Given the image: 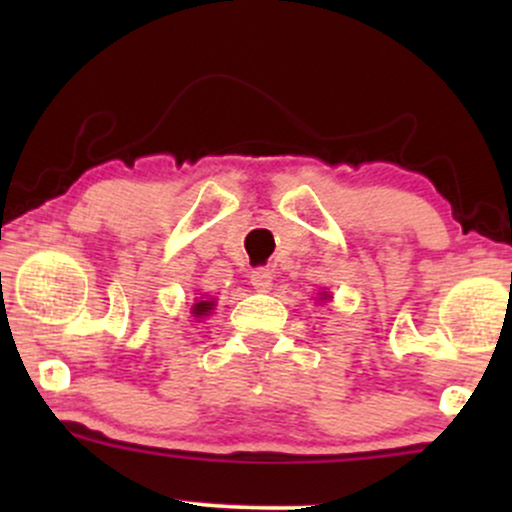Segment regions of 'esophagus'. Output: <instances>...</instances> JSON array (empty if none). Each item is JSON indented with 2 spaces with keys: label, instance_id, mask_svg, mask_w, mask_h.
Returning a JSON list of instances; mask_svg holds the SVG:
<instances>
[{
  "label": "esophagus",
  "instance_id": "1",
  "mask_svg": "<svg viewBox=\"0 0 512 512\" xmlns=\"http://www.w3.org/2000/svg\"><path fill=\"white\" fill-rule=\"evenodd\" d=\"M250 284H252V289H257V291H269V289H272V272H269V269H264V267L252 269Z\"/></svg>",
  "mask_w": 512,
  "mask_h": 512
}]
</instances>
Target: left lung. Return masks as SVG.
<instances>
[{
    "mask_svg": "<svg viewBox=\"0 0 512 512\" xmlns=\"http://www.w3.org/2000/svg\"><path fill=\"white\" fill-rule=\"evenodd\" d=\"M322 296H325V298H330V296H327V293H322ZM325 298H322V301H325Z\"/></svg>",
    "mask_w": 512,
    "mask_h": 512,
    "instance_id": "8db88e82",
    "label": "left lung"
}]
</instances>
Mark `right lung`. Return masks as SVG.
Masks as SVG:
<instances>
[{
  "label": "right lung",
  "instance_id": "obj_1",
  "mask_svg": "<svg viewBox=\"0 0 512 512\" xmlns=\"http://www.w3.org/2000/svg\"><path fill=\"white\" fill-rule=\"evenodd\" d=\"M211 310H214V298H209V301H197L195 305H192V315L195 317L209 315Z\"/></svg>",
  "mask_w": 512,
  "mask_h": 512
}]
</instances>
